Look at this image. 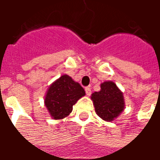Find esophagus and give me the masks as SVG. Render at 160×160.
Instances as JSON below:
<instances>
[{
    "label": "esophagus",
    "instance_id": "34e87169",
    "mask_svg": "<svg viewBox=\"0 0 160 160\" xmlns=\"http://www.w3.org/2000/svg\"><path fill=\"white\" fill-rule=\"evenodd\" d=\"M85 93H86L87 96H91V88H89V87H86V88H85Z\"/></svg>",
    "mask_w": 160,
    "mask_h": 160
}]
</instances>
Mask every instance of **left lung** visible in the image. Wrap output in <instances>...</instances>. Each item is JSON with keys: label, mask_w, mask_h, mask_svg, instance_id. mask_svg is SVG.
I'll list each match as a JSON object with an SVG mask.
<instances>
[{"label": "left lung", "mask_w": 160, "mask_h": 160, "mask_svg": "<svg viewBox=\"0 0 160 160\" xmlns=\"http://www.w3.org/2000/svg\"><path fill=\"white\" fill-rule=\"evenodd\" d=\"M100 87V91L91 94L95 111L102 119L112 122L124 111L125 104L123 92L112 81L102 82Z\"/></svg>", "instance_id": "8db88e82"}]
</instances>
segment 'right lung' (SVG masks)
Instances as JSON below:
<instances>
[{
  "label": "right lung",
  "instance_id": "right-lung-1",
  "mask_svg": "<svg viewBox=\"0 0 160 160\" xmlns=\"http://www.w3.org/2000/svg\"><path fill=\"white\" fill-rule=\"evenodd\" d=\"M85 95L78 82L68 75H62L48 87L44 103L53 119H62L72 112L73 105Z\"/></svg>",
  "mask_w": 160,
  "mask_h": 160
}]
</instances>
